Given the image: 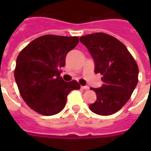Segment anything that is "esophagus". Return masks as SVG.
Returning <instances> with one entry per match:
<instances>
[{"label":"esophagus","instance_id":"esophagus-1","mask_svg":"<svg viewBox=\"0 0 151 151\" xmlns=\"http://www.w3.org/2000/svg\"><path fill=\"white\" fill-rule=\"evenodd\" d=\"M81 88L84 90L88 89V88H88V86H87V85H85V86H81Z\"/></svg>","mask_w":151,"mask_h":151}]
</instances>
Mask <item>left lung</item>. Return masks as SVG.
I'll list each match as a JSON object with an SVG mask.
<instances>
[{
    "mask_svg": "<svg viewBox=\"0 0 151 151\" xmlns=\"http://www.w3.org/2000/svg\"><path fill=\"white\" fill-rule=\"evenodd\" d=\"M80 41L94 60L95 73L103 75L102 87L91 88L97 99L89 109L103 116L115 114L130 99L137 85V63L124 44L109 34H88L81 37Z\"/></svg>",
    "mask_w": 151,
    "mask_h": 151,
    "instance_id": "obj_1",
    "label": "left lung"
}]
</instances>
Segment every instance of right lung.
Returning <instances> with one entry per match:
<instances>
[{
	"instance_id": "add662e5",
	"label": "right lung",
	"mask_w": 151,
	"mask_h": 151,
	"mask_svg": "<svg viewBox=\"0 0 151 151\" xmlns=\"http://www.w3.org/2000/svg\"><path fill=\"white\" fill-rule=\"evenodd\" d=\"M78 37L44 35L25 47L16 59L15 82L25 103L40 114H56L66 106L72 90L80 89L77 81L60 77L66 56L78 45Z\"/></svg>"
}]
</instances>
